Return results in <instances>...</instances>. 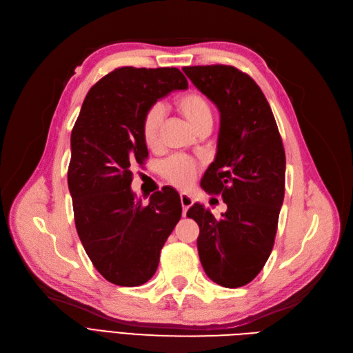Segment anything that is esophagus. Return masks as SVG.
Instances as JSON below:
<instances>
[{"label": "esophagus", "mask_w": 353, "mask_h": 353, "mask_svg": "<svg viewBox=\"0 0 353 353\" xmlns=\"http://www.w3.org/2000/svg\"><path fill=\"white\" fill-rule=\"evenodd\" d=\"M179 199H181V205H183V216H185L187 215V210L193 206V203H194V200H193V197L191 196H188V194H181L179 196Z\"/></svg>", "instance_id": "1"}]
</instances>
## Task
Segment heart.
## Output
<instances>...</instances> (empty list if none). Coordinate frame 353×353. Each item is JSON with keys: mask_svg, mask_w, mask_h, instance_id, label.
Here are the masks:
<instances>
[{"mask_svg": "<svg viewBox=\"0 0 353 353\" xmlns=\"http://www.w3.org/2000/svg\"><path fill=\"white\" fill-rule=\"evenodd\" d=\"M178 112L183 114L190 125L200 134L201 131H210L213 125V108L205 95L197 91H190L175 100ZM165 121V110L162 105L148 108L141 121L143 141L148 148H156L160 143V134ZM197 163L193 159L184 156L169 157L160 168L162 176L178 188H184L193 183L197 175Z\"/></svg>", "mask_w": 353, "mask_h": 353, "instance_id": "obj_1", "label": "heart"}]
</instances>
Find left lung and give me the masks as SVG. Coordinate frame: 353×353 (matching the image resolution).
I'll list each match as a JSON object with an SVG mask.
<instances>
[{"label":"left lung","mask_w":353,"mask_h":353,"mask_svg":"<svg viewBox=\"0 0 353 353\" xmlns=\"http://www.w3.org/2000/svg\"><path fill=\"white\" fill-rule=\"evenodd\" d=\"M221 113L218 152L201 188L221 194L227 212L215 218L194 203L187 212L200 228L203 270L222 287L249 284L268 261L284 200L285 153L259 85L234 66L183 68Z\"/></svg>","instance_id":"1"}]
</instances>
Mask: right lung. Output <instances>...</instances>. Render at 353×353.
<instances>
[{
  "mask_svg": "<svg viewBox=\"0 0 353 353\" xmlns=\"http://www.w3.org/2000/svg\"><path fill=\"white\" fill-rule=\"evenodd\" d=\"M187 88L176 68H117L88 91L72 130L68 184L74 225L95 270L116 285L152 279L181 219L174 188L156 191L144 206L131 183L132 166L148 156L141 135L145 110L170 91Z\"/></svg>",
  "mask_w": 353,
  "mask_h": 353,
  "instance_id": "right-lung-1",
  "label": "right lung"
}]
</instances>
